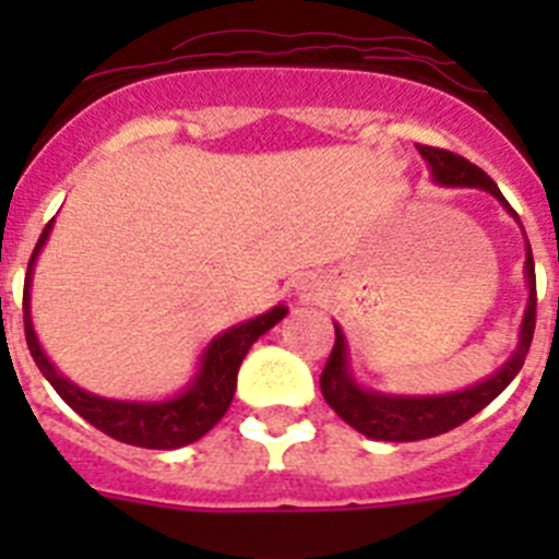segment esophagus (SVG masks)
Returning <instances> with one entry per match:
<instances>
[{
  "mask_svg": "<svg viewBox=\"0 0 559 559\" xmlns=\"http://www.w3.org/2000/svg\"><path fill=\"white\" fill-rule=\"evenodd\" d=\"M296 296H299V302H319L324 296V285L319 280H299L296 283Z\"/></svg>",
  "mask_w": 559,
  "mask_h": 559,
  "instance_id": "1",
  "label": "esophagus"
}]
</instances>
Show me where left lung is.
<instances>
[{
  "mask_svg": "<svg viewBox=\"0 0 559 559\" xmlns=\"http://www.w3.org/2000/svg\"><path fill=\"white\" fill-rule=\"evenodd\" d=\"M419 156L428 162L431 181L439 187H476V190L490 192L492 199L510 212L518 221L515 210L507 204L496 181L467 162L464 156H456L451 151H439V147L417 145ZM521 224V221H518ZM523 231V226H521ZM526 237V231H523ZM523 280L530 288L526 310H523L521 330H518V347L512 355L503 360L501 367L484 380H476L473 386H464L459 392L445 394H389L367 389L355 378L353 364H349V344L344 330L335 324V347L328 358V367L322 372V394L328 406L338 414L347 426L378 442H417V439L439 437V433L451 431L462 426L473 414L490 406L492 400L510 386L512 378L521 372L526 353H530L532 333H535V260H532V246L526 240V263H523Z\"/></svg>",
  "mask_w": 559,
  "mask_h": 559,
  "instance_id": "obj_1",
  "label": "left lung"
}]
</instances>
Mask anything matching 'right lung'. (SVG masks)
Listing matches in <instances>:
<instances>
[{
	"mask_svg": "<svg viewBox=\"0 0 559 559\" xmlns=\"http://www.w3.org/2000/svg\"><path fill=\"white\" fill-rule=\"evenodd\" d=\"M49 221L38 237L33 257H29L27 276H24V335H27V347L36 367L41 369L44 378L52 383L61 400L69 408H75L86 423L97 431L108 433L111 439H120L126 445L151 448V451H176V448L192 445L195 439L204 437L210 428L218 426L235 397L237 386V369L243 364L246 353L251 349L260 335L269 333L274 324H280L288 316L285 305H274L265 313L254 316L249 322L231 324L229 330L218 333L204 347L199 358V367L192 372L185 386L170 397L162 400H117L100 397L95 392H86L69 378L58 372V367L44 353L41 341H38L36 328H33V310H29V288H33V271L41 249L47 246Z\"/></svg>",
	"mask_w": 559,
	"mask_h": 559,
	"instance_id": "obj_1",
	"label": "right lung"
}]
</instances>
